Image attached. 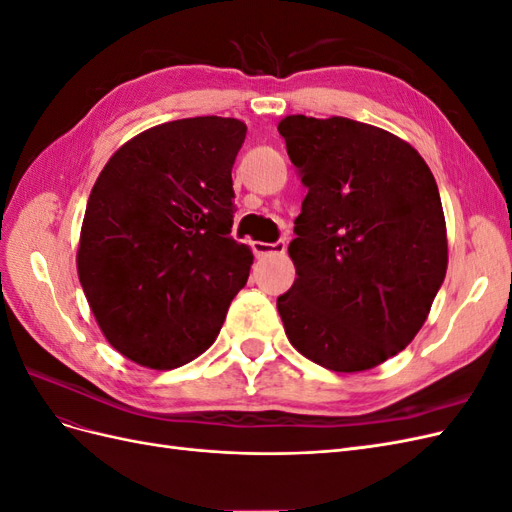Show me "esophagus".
<instances>
[{"instance_id":"obj_1","label":"esophagus","mask_w":512,"mask_h":512,"mask_svg":"<svg viewBox=\"0 0 512 512\" xmlns=\"http://www.w3.org/2000/svg\"><path fill=\"white\" fill-rule=\"evenodd\" d=\"M252 247H254V254H256L258 258H265V256H269V254H284L286 243H284V241H275V243L254 241Z\"/></svg>"}]
</instances>
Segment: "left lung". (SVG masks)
<instances>
[{
  "label": "left lung",
  "mask_w": 512,
  "mask_h": 512,
  "mask_svg": "<svg viewBox=\"0 0 512 512\" xmlns=\"http://www.w3.org/2000/svg\"><path fill=\"white\" fill-rule=\"evenodd\" d=\"M307 185L277 297L290 344L333 371L371 369L421 331L446 275L436 179L391 132L346 117L277 126Z\"/></svg>",
  "instance_id": "obj_1"
}]
</instances>
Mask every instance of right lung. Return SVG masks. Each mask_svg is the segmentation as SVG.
<instances>
[{
	"instance_id": "1",
	"label": "right lung",
	"mask_w": 512,
	"mask_h": 512,
	"mask_svg": "<svg viewBox=\"0 0 512 512\" xmlns=\"http://www.w3.org/2000/svg\"><path fill=\"white\" fill-rule=\"evenodd\" d=\"M245 132L230 117L162 123L123 145L89 194L79 280L108 344L138 365L203 354L250 277L252 250L230 237Z\"/></svg>"
}]
</instances>
